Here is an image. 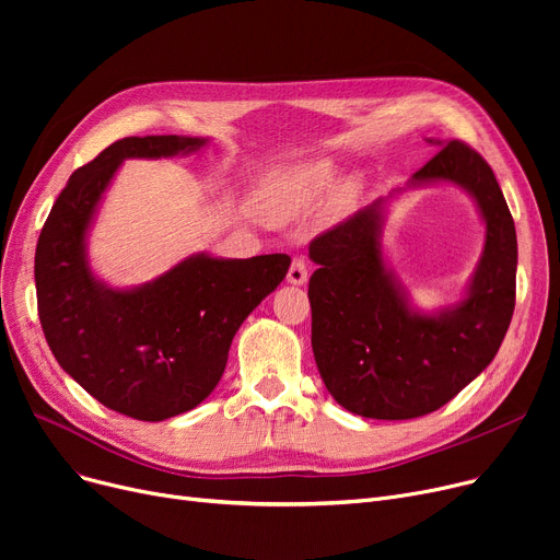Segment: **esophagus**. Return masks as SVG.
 Here are the masks:
<instances>
[{
	"mask_svg": "<svg viewBox=\"0 0 560 560\" xmlns=\"http://www.w3.org/2000/svg\"><path fill=\"white\" fill-rule=\"evenodd\" d=\"M306 279H308V265H306V260L302 256L292 258L290 270H288V281L292 285H302V283H306Z\"/></svg>",
	"mask_w": 560,
	"mask_h": 560,
	"instance_id": "esophagus-1",
	"label": "esophagus"
}]
</instances>
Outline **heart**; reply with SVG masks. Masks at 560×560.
I'll return each mask as SVG.
<instances>
[{
    "instance_id": "heart-1",
    "label": "heart",
    "mask_w": 560,
    "mask_h": 560,
    "mask_svg": "<svg viewBox=\"0 0 560 560\" xmlns=\"http://www.w3.org/2000/svg\"><path fill=\"white\" fill-rule=\"evenodd\" d=\"M334 179V165L329 161H317L300 165L295 170H285L270 174L256 192L254 209L256 213L272 224H281L308 213L313 206L327 192ZM359 184L349 179L340 184L334 192V206L338 211L347 209L351 199L357 197Z\"/></svg>"
}]
</instances>
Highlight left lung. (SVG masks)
<instances>
[{"instance_id": "8db88e82", "label": "left lung", "mask_w": 560, "mask_h": 560, "mask_svg": "<svg viewBox=\"0 0 560 560\" xmlns=\"http://www.w3.org/2000/svg\"><path fill=\"white\" fill-rule=\"evenodd\" d=\"M410 176L452 182L475 197L486 247L467 298L435 315L410 311L381 254L384 199L319 233L308 247L311 345L322 381L351 413L410 420L454 399L494 359L515 308V222L490 165L460 140Z\"/></svg>"}]
</instances>
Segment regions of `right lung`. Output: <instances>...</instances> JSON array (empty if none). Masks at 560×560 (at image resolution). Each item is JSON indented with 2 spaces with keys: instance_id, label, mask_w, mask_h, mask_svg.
<instances>
[{
  "instance_id": "obj_1",
  "label": "right lung",
  "mask_w": 560,
  "mask_h": 560,
  "mask_svg": "<svg viewBox=\"0 0 560 560\" xmlns=\"http://www.w3.org/2000/svg\"><path fill=\"white\" fill-rule=\"evenodd\" d=\"M203 138H122L74 170L36 247L40 325L77 384L117 413L161 422L213 393L245 317L283 281L290 256L195 254L133 290H113L88 268L85 231L125 159L199 150Z\"/></svg>"
}]
</instances>
